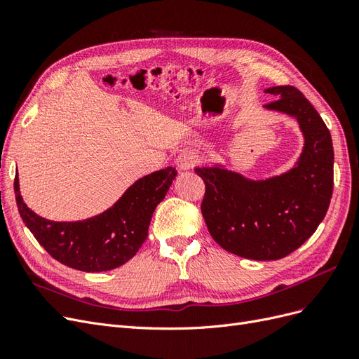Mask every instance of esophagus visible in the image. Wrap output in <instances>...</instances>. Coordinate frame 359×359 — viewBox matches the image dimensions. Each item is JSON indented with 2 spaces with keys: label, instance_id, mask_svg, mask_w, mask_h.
<instances>
[{
  "label": "esophagus",
  "instance_id": "obj_1",
  "mask_svg": "<svg viewBox=\"0 0 359 359\" xmlns=\"http://www.w3.org/2000/svg\"><path fill=\"white\" fill-rule=\"evenodd\" d=\"M199 161V157L194 154V153H190V151H184V153H181L177 158H175V165L181 169V170H189L191 169L196 163Z\"/></svg>",
  "mask_w": 359,
  "mask_h": 359
}]
</instances>
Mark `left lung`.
<instances>
[{
  "label": "left lung",
  "mask_w": 359,
  "mask_h": 359,
  "mask_svg": "<svg viewBox=\"0 0 359 359\" xmlns=\"http://www.w3.org/2000/svg\"><path fill=\"white\" fill-rule=\"evenodd\" d=\"M276 102L265 111L295 119L304 137L293 166L278 175L252 180L222 163L196 168L206 191L202 214L214 241L253 260H277L295 252L316 232L334 187V149L328 127L293 86H271Z\"/></svg>",
  "instance_id": "8db88e82"
}]
</instances>
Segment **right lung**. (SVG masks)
Here are the masks:
<instances>
[{"instance_id": "right-lung-1", "label": "right lung", "mask_w": 359, "mask_h": 359, "mask_svg": "<svg viewBox=\"0 0 359 359\" xmlns=\"http://www.w3.org/2000/svg\"><path fill=\"white\" fill-rule=\"evenodd\" d=\"M177 177L175 168L160 169L135 181L111 208L79 222H53L24 202L15 178L20 217L39 244L62 265L100 273L124 265L142 247L157 205Z\"/></svg>"}]
</instances>
